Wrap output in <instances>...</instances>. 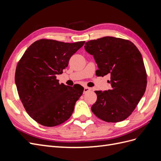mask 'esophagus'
Returning a JSON list of instances; mask_svg holds the SVG:
<instances>
[{"mask_svg":"<svg viewBox=\"0 0 161 161\" xmlns=\"http://www.w3.org/2000/svg\"><path fill=\"white\" fill-rule=\"evenodd\" d=\"M91 89V88H89V87H85L84 88V93H86V92H88L89 91H90Z\"/></svg>","mask_w":161,"mask_h":161,"instance_id":"esophagus-1","label":"esophagus"}]
</instances>
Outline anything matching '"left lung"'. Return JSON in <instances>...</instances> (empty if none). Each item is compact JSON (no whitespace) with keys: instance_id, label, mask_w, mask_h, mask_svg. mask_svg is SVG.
<instances>
[{"instance_id":"obj_1","label":"left lung","mask_w":161,"mask_h":161,"mask_svg":"<svg viewBox=\"0 0 161 161\" xmlns=\"http://www.w3.org/2000/svg\"><path fill=\"white\" fill-rule=\"evenodd\" d=\"M85 50L95 58L100 76L109 75L112 89L95 91L97 101L91 110L107 122H119L131 114L144 95L147 75L141 53L124 39L103 37L86 42Z\"/></svg>"}]
</instances>
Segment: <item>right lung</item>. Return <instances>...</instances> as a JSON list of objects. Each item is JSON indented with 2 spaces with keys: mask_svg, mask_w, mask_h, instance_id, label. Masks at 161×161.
Masks as SVG:
<instances>
[{
  "mask_svg": "<svg viewBox=\"0 0 161 161\" xmlns=\"http://www.w3.org/2000/svg\"><path fill=\"white\" fill-rule=\"evenodd\" d=\"M85 43L42 39L33 43L19 61L14 79L19 98L27 113L40 124L53 127L72 115L84 88L60 84L56 75L62 74Z\"/></svg>",
  "mask_w": 161,
  "mask_h": 161,
  "instance_id": "1",
  "label": "right lung"
}]
</instances>
